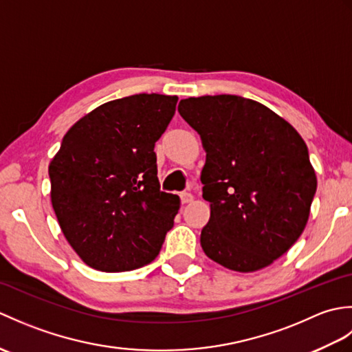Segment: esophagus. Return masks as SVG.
I'll list each match as a JSON object with an SVG mask.
<instances>
[{"mask_svg": "<svg viewBox=\"0 0 352 352\" xmlns=\"http://www.w3.org/2000/svg\"><path fill=\"white\" fill-rule=\"evenodd\" d=\"M180 198H182L183 204H188V203H192V201H193V195L190 192H182Z\"/></svg>", "mask_w": 352, "mask_h": 352, "instance_id": "esophagus-1", "label": "esophagus"}]
</instances>
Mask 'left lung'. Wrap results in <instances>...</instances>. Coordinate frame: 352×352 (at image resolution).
Listing matches in <instances>:
<instances>
[{"mask_svg":"<svg viewBox=\"0 0 352 352\" xmlns=\"http://www.w3.org/2000/svg\"><path fill=\"white\" fill-rule=\"evenodd\" d=\"M178 111L206 149L201 172L210 219L201 231L207 257L254 272L302 234L316 174L302 138L271 109L237 95L186 98Z\"/></svg>","mask_w":352,"mask_h":352,"instance_id":"obj_1","label":"left lung"}]
</instances>
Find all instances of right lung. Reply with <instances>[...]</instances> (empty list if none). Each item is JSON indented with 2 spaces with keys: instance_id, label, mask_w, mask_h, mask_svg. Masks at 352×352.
Masks as SVG:
<instances>
[{
  "instance_id": "obj_1",
  "label": "right lung",
  "mask_w": 352,
  "mask_h": 352,
  "mask_svg": "<svg viewBox=\"0 0 352 352\" xmlns=\"http://www.w3.org/2000/svg\"><path fill=\"white\" fill-rule=\"evenodd\" d=\"M178 96L109 101L74 124L51 160V203L66 241L87 266L124 272L159 256L180 198L160 190L155 142Z\"/></svg>"
}]
</instances>
